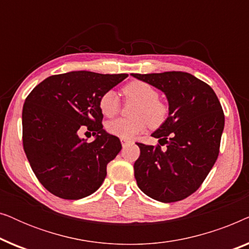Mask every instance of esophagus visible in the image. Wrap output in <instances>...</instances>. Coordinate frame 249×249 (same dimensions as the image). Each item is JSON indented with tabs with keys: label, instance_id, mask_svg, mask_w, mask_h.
Wrapping results in <instances>:
<instances>
[{
	"label": "esophagus",
	"instance_id": "esophagus-1",
	"mask_svg": "<svg viewBox=\"0 0 249 249\" xmlns=\"http://www.w3.org/2000/svg\"><path fill=\"white\" fill-rule=\"evenodd\" d=\"M128 142H130V141H128V139L121 138V144H122V146H124L125 144H128Z\"/></svg>",
	"mask_w": 249,
	"mask_h": 249
}]
</instances>
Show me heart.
<instances>
[{"label":"heart","instance_id":"b5f03b06","mask_svg":"<svg viewBox=\"0 0 249 249\" xmlns=\"http://www.w3.org/2000/svg\"><path fill=\"white\" fill-rule=\"evenodd\" d=\"M127 101L135 102L132 119H115L107 122V130L119 138L129 139L142 134L147 124L152 128L162 124L168 115L169 108L164 102L159 100V91L151 85L141 80H134L124 87ZM100 110L105 117L112 118L120 110V98L114 90H107L100 98Z\"/></svg>","mask_w":249,"mask_h":249}]
</instances>
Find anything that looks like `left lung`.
Instances as JSON below:
<instances>
[{
	"label": "left lung",
	"mask_w": 249,
	"mask_h": 249,
	"mask_svg": "<svg viewBox=\"0 0 249 249\" xmlns=\"http://www.w3.org/2000/svg\"><path fill=\"white\" fill-rule=\"evenodd\" d=\"M131 76L162 90L169 103V117L152 134L160 145L137 142V185L159 202L185 199L199 188L219 156L224 128L219 98L206 83L182 71Z\"/></svg>",
	"instance_id": "obj_1"
}]
</instances>
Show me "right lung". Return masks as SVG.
Wrapping results in <instances>:
<instances>
[{"label":"right lung","instance_id":"obj_1","mask_svg":"<svg viewBox=\"0 0 249 249\" xmlns=\"http://www.w3.org/2000/svg\"><path fill=\"white\" fill-rule=\"evenodd\" d=\"M127 77L71 71L46 78L27 96L23 149L37 179L53 195L80 199L103 183L107 163L122 146L103 129L100 98ZM80 128L93 132L94 141L80 139Z\"/></svg>","mask_w":249,"mask_h":249}]
</instances>
